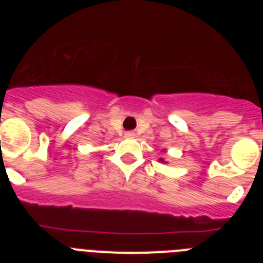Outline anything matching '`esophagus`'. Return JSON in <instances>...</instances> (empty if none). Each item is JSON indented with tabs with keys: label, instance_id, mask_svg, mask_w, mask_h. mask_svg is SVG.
I'll use <instances>...</instances> for the list:
<instances>
[{
	"label": "esophagus",
	"instance_id": "obj_1",
	"mask_svg": "<svg viewBox=\"0 0 263 263\" xmlns=\"http://www.w3.org/2000/svg\"><path fill=\"white\" fill-rule=\"evenodd\" d=\"M134 136H136V133H134V132H127V133L125 134V137H126V138H133Z\"/></svg>",
	"mask_w": 263,
	"mask_h": 263
}]
</instances>
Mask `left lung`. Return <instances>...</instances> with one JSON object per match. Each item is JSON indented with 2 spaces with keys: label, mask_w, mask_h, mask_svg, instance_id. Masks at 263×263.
<instances>
[{
  "label": "left lung",
  "mask_w": 263,
  "mask_h": 263,
  "mask_svg": "<svg viewBox=\"0 0 263 263\" xmlns=\"http://www.w3.org/2000/svg\"><path fill=\"white\" fill-rule=\"evenodd\" d=\"M160 160V162H164V160L163 159H159Z\"/></svg>",
  "instance_id": "1"
}]
</instances>
